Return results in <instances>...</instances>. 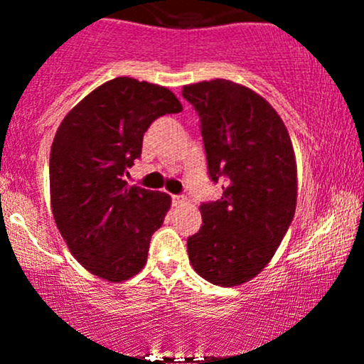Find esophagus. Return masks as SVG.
<instances>
[{
  "label": "esophagus",
  "instance_id": "obj_1",
  "mask_svg": "<svg viewBox=\"0 0 364 364\" xmlns=\"http://www.w3.org/2000/svg\"><path fill=\"white\" fill-rule=\"evenodd\" d=\"M185 203H186V196L173 195V205L179 207V205H185Z\"/></svg>",
  "mask_w": 364,
  "mask_h": 364
}]
</instances>
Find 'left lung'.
Wrapping results in <instances>:
<instances>
[{
  "label": "left lung",
  "instance_id": "left-lung-1",
  "mask_svg": "<svg viewBox=\"0 0 364 364\" xmlns=\"http://www.w3.org/2000/svg\"><path fill=\"white\" fill-rule=\"evenodd\" d=\"M200 116L220 200L202 203V228L188 237L195 272L215 286L252 281L286 236L296 210L298 169L286 124L262 95L224 78L183 87Z\"/></svg>",
  "mask_w": 364,
  "mask_h": 364
}]
</instances>
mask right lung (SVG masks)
<instances>
[{
  "label": "right lung",
  "instance_id": "add662e5",
  "mask_svg": "<svg viewBox=\"0 0 364 364\" xmlns=\"http://www.w3.org/2000/svg\"><path fill=\"white\" fill-rule=\"evenodd\" d=\"M183 111L166 87L118 77L102 83L61 121L49 156L54 223L82 267L109 282L144 269L150 237L171 196L129 186L144 133L159 116Z\"/></svg>",
  "mask_w": 364,
  "mask_h": 364
}]
</instances>
